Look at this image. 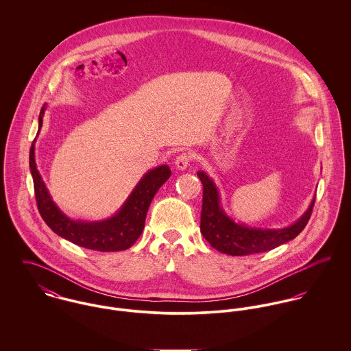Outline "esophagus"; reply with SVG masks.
<instances>
[{"mask_svg": "<svg viewBox=\"0 0 351 351\" xmlns=\"http://www.w3.org/2000/svg\"><path fill=\"white\" fill-rule=\"evenodd\" d=\"M191 159H192L191 154H188V152L180 154V155L176 158V160H174L176 169H177V170H182V171L186 170L188 166H189V163H191Z\"/></svg>", "mask_w": 351, "mask_h": 351, "instance_id": "obj_1", "label": "esophagus"}]
</instances>
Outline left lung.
Returning <instances> with one entry per match:
<instances>
[{
    "mask_svg": "<svg viewBox=\"0 0 351 351\" xmlns=\"http://www.w3.org/2000/svg\"><path fill=\"white\" fill-rule=\"evenodd\" d=\"M202 182V209L200 230L202 237L209 245L220 252L228 255H249L255 252L273 250L292 239H295L306 226L315 197L300 217L281 228L251 227L245 223L235 221L227 215L221 205L220 191L215 181L202 170L197 171Z\"/></svg>",
    "mask_w": 351,
    "mask_h": 351,
    "instance_id": "left-lung-1",
    "label": "left lung"
}]
</instances>
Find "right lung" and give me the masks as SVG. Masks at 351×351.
Listing matches in <instances>:
<instances>
[{"mask_svg": "<svg viewBox=\"0 0 351 351\" xmlns=\"http://www.w3.org/2000/svg\"><path fill=\"white\" fill-rule=\"evenodd\" d=\"M46 105L39 114V130L43 125ZM35 143L29 150V169L39 212L51 230L60 238L81 247L96 251H121L130 249L142 235L146 215L158 189L170 178L171 170L167 165H159L143 174L127 200L109 217L102 220H81L67 216L56 202L38 170L35 159Z\"/></svg>", "mask_w": 351, "mask_h": 351, "instance_id": "right-lung-1", "label": "right lung"}]
</instances>
